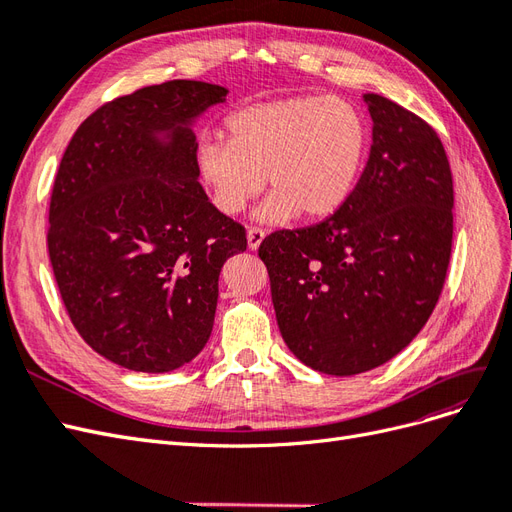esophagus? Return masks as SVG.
Segmentation results:
<instances>
[{
	"mask_svg": "<svg viewBox=\"0 0 512 512\" xmlns=\"http://www.w3.org/2000/svg\"><path fill=\"white\" fill-rule=\"evenodd\" d=\"M262 239H265V232H262L260 228H250V230H247V247H250L252 252L258 250Z\"/></svg>",
	"mask_w": 512,
	"mask_h": 512,
	"instance_id": "1",
	"label": "esophagus"
}]
</instances>
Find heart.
Returning <instances> with one entry per match:
<instances>
[{
    "mask_svg": "<svg viewBox=\"0 0 512 512\" xmlns=\"http://www.w3.org/2000/svg\"><path fill=\"white\" fill-rule=\"evenodd\" d=\"M226 130L228 141L200 138L196 177L224 215H239L267 177L273 192L256 209V220L271 226L337 213L359 183L369 149L363 113L342 98L250 104L226 119Z\"/></svg>",
    "mask_w": 512,
    "mask_h": 512,
    "instance_id": "heart-1",
    "label": "heart"
}]
</instances>
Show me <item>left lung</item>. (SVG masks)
Returning <instances> with one entry per match:
<instances>
[{"mask_svg": "<svg viewBox=\"0 0 512 512\" xmlns=\"http://www.w3.org/2000/svg\"><path fill=\"white\" fill-rule=\"evenodd\" d=\"M371 151L348 203L320 224L260 243L277 327L322 374L354 376L404 350L425 327L453 245V177L431 126L363 94Z\"/></svg>", "mask_w": 512, "mask_h": 512, "instance_id": "1", "label": "left lung"}]
</instances>
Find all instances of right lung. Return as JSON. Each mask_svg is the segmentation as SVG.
<instances>
[{
  "label": "right lung",
  "mask_w": 512,
  "mask_h": 512,
  "mask_svg": "<svg viewBox=\"0 0 512 512\" xmlns=\"http://www.w3.org/2000/svg\"><path fill=\"white\" fill-rule=\"evenodd\" d=\"M228 89L168 81L89 115L61 158L49 256L70 320L104 359L166 374L209 342L224 262L243 228L194 168L196 121Z\"/></svg>",
  "instance_id": "1"
}]
</instances>
